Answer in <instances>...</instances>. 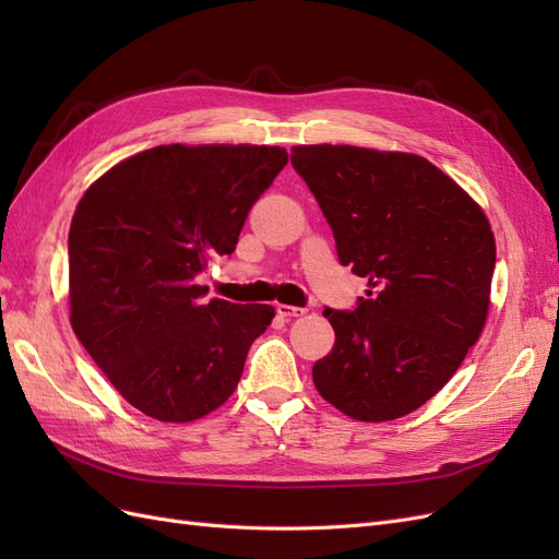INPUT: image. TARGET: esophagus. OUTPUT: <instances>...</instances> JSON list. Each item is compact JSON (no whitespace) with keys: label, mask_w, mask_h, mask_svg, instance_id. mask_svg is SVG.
Instances as JSON below:
<instances>
[{"label":"esophagus","mask_w":559,"mask_h":559,"mask_svg":"<svg viewBox=\"0 0 559 559\" xmlns=\"http://www.w3.org/2000/svg\"><path fill=\"white\" fill-rule=\"evenodd\" d=\"M308 310L306 308H296V306H277V314L284 319H294V317H302Z\"/></svg>","instance_id":"obj_1"}]
</instances>
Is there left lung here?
I'll list each match as a JSON object with an SVG mask.
<instances>
[{"mask_svg":"<svg viewBox=\"0 0 559 559\" xmlns=\"http://www.w3.org/2000/svg\"><path fill=\"white\" fill-rule=\"evenodd\" d=\"M333 230L335 251L370 289L324 310L335 345L312 366L317 392L361 421L436 396L487 319L497 247L487 216L427 158L359 146L292 148Z\"/></svg>","mask_w":559,"mask_h":559,"instance_id":"1","label":"left lung"}]
</instances>
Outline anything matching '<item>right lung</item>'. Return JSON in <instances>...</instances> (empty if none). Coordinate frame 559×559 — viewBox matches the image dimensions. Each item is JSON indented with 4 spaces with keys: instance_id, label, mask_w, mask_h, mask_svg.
<instances>
[{
    "instance_id": "obj_1",
    "label": "right lung",
    "mask_w": 559,
    "mask_h": 559,
    "mask_svg": "<svg viewBox=\"0 0 559 559\" xmlns=\"http://www.w3.org/2000/svg\"><path fill=\"white\" fill-rule=\"evenodd\" d=\"M286 163L280 146H154L81 198L67 240L72 329L144 415L191 421L238 386L275 310L205 302L198 275L235 251L253 202Z\"/></svg>"
}]
</instances>
